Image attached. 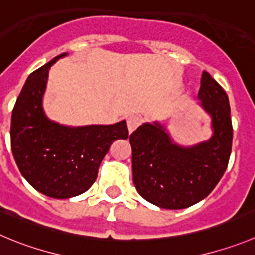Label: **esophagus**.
Returning a JSON list of instances; mask_svg holds the SVG:
<instances>
[{
    "label": "esophagus",
    "mask_w": 255,
    "mask_h": 255,
    "mask_svg": "<svg viewBox=\"0 0 255 255\" xmlns=\"http://www.w3.org/2000/svg\"><path fill=\"white\" fill-rule=\"evenodd\" d=\"M142 117L141 116H137V114H132L127 118V126H128V130L129 133H132L135 128L138 127L139 125L142 123Z\"/></svg>",
    "instance_id": "1"
}]
</instances>
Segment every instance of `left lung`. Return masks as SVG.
Masks as SVG:
<instances>
[{
  "mask_svg": "<svg viewBox=\"0 0 255 255\" xmlns=\"http://www.w3.org/2000/svg\"><path fill=\"white\" fill-rule=\"evenodd\" d=\"M197 98L211 117L209 141L178 146L158 122L143 123L129 135L133 184L144 200L162 209H185L205 199L229 163L233 143L229 98L208 71L203 73Z\"/></svg>",
  "mask_w": 255,
  "mask_h": 255,
  "instance_id": "8db88e82",
  "label": "left lung"
}]
</instances>
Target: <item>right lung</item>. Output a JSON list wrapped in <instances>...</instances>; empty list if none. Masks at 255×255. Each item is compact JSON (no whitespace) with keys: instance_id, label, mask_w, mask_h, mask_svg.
<instances>
[{"instance_id":"1","label":"right lung","mask_w":255,"mask_h":255,"mask_svg":"<svg viewBox=\"0 0 255 255\" xmlns=\"http://www.w3.org/2000/svg\"><path fill=\"white\" fill-rule=\"evenodd\" d=\"M56 56L28 75L11 117V149L26 181L46 196L69 199L87 191L98 176L109 147L127 139L126 121L109 126L66 127L52 122L42 109L49 69Z\"/></svg>"}]
</instances>
